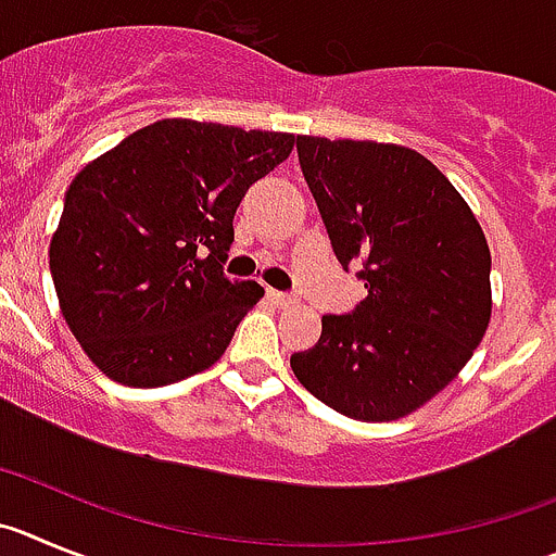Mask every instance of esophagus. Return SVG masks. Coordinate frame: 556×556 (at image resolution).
Returning <instances> with one entry per match:
<instances>
[{
	"label": "esophagus",
	"mask_w": 556,
	"mask_h": 556,
	"mask_svg": "<svg viewBox=\"0 0 556 556\" xmlns=\"http://www.w3.org/2000/svg\"><path fill=\"white\" fill-rule=\"evenodd\" d=\"M268 302L274 304V307H290V304H296V299L290 296V293H282V290H274V288H268Z\"/></svg>",
	"instance_id": "esophagus-1"
}]
</instances>
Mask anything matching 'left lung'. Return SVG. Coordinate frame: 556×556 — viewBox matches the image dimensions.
I'll list each match as a JSON object with an SVG mask.
<instances>
[{
	"mask_svg": "<svg viewBox=\"0 0 556 556\" xmlns=\"http://www.w3.org/2000/svg\"><path fill=\"white\" fill-rule=\"evenodd\" d=\"M299 163L340 266L368 296L324 315L290 357L299 382L357 421L421 409L473 357L490 324V249L473 210L424 154L399 143L296 138Z\"/></svg>",
	"mask_w": 556,
	"mask_h": 556,
	"instance_id": "obj_1",
	"label": "left lung"
}]
</instances>
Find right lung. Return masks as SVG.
Here are the masks:
<instances>
[{
  "label": "right lung",
  "instance_id": "add662e5",
  "mask_svg": "<svg viewBox=\"0 0 556 556\" xmlns=\"http://www.w3.org/2000/svg\"><path fill=\"white\" fill-rule=\"evenodd\" d=\"M296 135L163 118L91 160L49 243L60 313L113 382L160 388L222 359L257 282L222 271L249 185Z\"/></svg>",
  "mask_w": 556,
  "mask_h": 556
}]
</instances>
